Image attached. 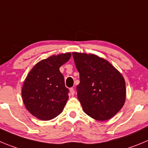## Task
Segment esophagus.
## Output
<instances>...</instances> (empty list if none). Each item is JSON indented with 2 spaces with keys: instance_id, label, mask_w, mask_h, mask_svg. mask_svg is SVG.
Returning <instances> with one entry per match:
<instances>
[{
  "instance_id": "34e87169",
  "label": "esophagus",
  "mask_w": 148,
  "mask_h": 148,
  "mask_svg": "<svg viewBox=\"0 0 148 148\" xmlns=\"http://www.w3.org/2000/svg\"><path fill=\"white\" fill-rule=\"evenodd\" d=\"M74 93H75V91H74V89L73 88H70V93H71V96H74Z\"/></svg>"
}]
</instances>
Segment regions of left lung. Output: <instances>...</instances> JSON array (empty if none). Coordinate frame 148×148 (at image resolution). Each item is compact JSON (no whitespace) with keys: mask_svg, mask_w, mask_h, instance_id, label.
<instances>
[{"mask_svg":"<svg viewBox=\"0 0 148 148\" xmlns=\"http://www.w3.org/2000/svg\"><path fill=\"white\" fill-rule=\"evenodd\" d=\"M79 73L77 98L84 112L97 121H107L120 111L125 100V83L110 63L92 54L73 52Z\"/></svg>","mask_w":148,"mask_h":148,"instance_id":"obj_1","label":"left lung"}]
</instances>
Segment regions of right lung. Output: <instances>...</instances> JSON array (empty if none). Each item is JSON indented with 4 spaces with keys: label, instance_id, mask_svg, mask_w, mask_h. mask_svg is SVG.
<instances>
[{
    "label": "right lung",
    "instance_id": "1",
    "mask_svg": "<svg viewBox=\"0 0 148 148\" xmlns=\"http://www.w3.org/2000/svg\"><path fill=\"white\" fill-rule=\"evenodd\" d=\"M71 54L52 55L34 66L26 77L22 89L25 106L30 114L41 121H49L63 112L69 90L59 68Z\"/></svg>",
    "mask_w": 148,
    "mask_h": 148
}]
</instances>
